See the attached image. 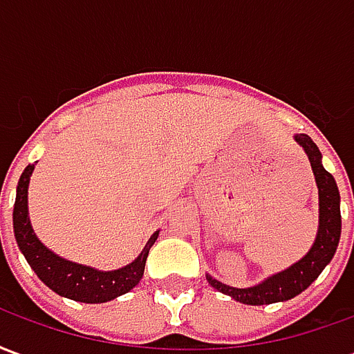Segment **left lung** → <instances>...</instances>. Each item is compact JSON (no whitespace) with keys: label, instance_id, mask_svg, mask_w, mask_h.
I'll return each mask as SVG.
<instances>
[{"label":"left lung","instance_id":"left-lung-1","mask_svg":"<svg viewBox=\"0 0 354 354\" xmlns=\"http://www.w3.org/2000/svg\"><path fill=\"white\" fill-rule=\"evenodd\" d=\"M296 142L304 147L305 153L309 155L311 169L315 172V180L319 185V201H320V225L319 235L315 245L305 256L282 273H277L269 277L266 282H261L252 288H233L227 284H222L220 281L212 279L208 274L207 279L210 286L227 294L233 299L246 305H269L277 301H286L290 297L301 294L309 284H311L322 269L330 263L334 258L335 248L339 243L342 235V212H339V192L335 185L334 176L328 172L322 162H320V151L317 144L313 142L307 134H297Z\"/></svg>","mask_w":354,"mask_h":354}]
</instances>
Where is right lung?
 I'll list each match as a JSON object with an SVG mask.
<instances>
[{"label": "right lung", "instance_id": "add662e5", "mask_svg": "<svg viewBox=\"0 0 354 354\" xmlns=\"http://www.w3.org/2000/svg\"><path fill=\"white\" fill-rule=\"evenodd\" d=\"M34 170V165H28L17 187V201L12 210V227H15V239L17 245L24 254V258L34 269L35 274L41 279L53 292L58 296L70 297L83 304H104L113 297L121 296L124 292L134 288L144 274L149 248L157 239V233L147 241L144 252L140 254L131 266L117 269V271H96L91 267L77 266L72 261H66L50 252L49 248L39 243V239L34 235V230L30 225L28 218V182L30 174Z\"/></svg>", "mask_w": 354, "mask_h": 354}]
</instances>
